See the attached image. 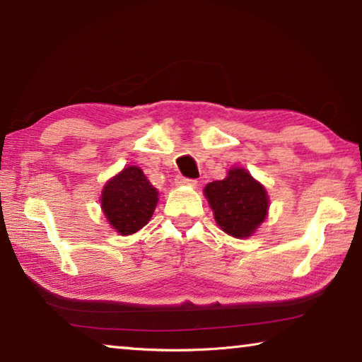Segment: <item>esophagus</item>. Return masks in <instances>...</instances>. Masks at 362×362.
Wrapping results in <instances>:
<instances>
[{
	"label": "esophagus",
	"mask_w": 362,
	"mask_h": 362,
	"mask_svg": "<svg viewBox=\"0 0 362 362\" xmlns=\"http://www.w3.org/2000/svg\"><path fill=\"white\" fill-rule=\"evenodd\" d=\"M175 183L179 187H194L196 185V180H189V179H185V177H177L175 179Z\"/></svg>",
	"instance_id": "34e87169"
}]
</instances>
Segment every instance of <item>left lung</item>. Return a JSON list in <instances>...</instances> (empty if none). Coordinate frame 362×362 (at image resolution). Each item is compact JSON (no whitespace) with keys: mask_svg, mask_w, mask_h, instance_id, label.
Masks as SVG:
<instances>
[{"mask_svg":"<svg viewBox=\"0 0 362 362\" xmlns=\"http://www.w3.org/2000/svg\"><path fill=\"white\" fill-rule=\"evenodd\" d=\"M204 196L220 230L238 240L252 236L268 216L267 189L244 168H231L223 180L207 183Z\"/></svg>","mask_w":362,"mask_h":362,"instance_id":"8db88e82","label":"left lung"}]
</instances>
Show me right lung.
<instances>
[{
	"label": "right lung",
	"instance_id": "add662e5",
	"mask_svg": "<svg viewBox=\"0 0 362 362\" xmlns=\"http://www.w3.org/2000/svg\"><path fill=\"white\" fill-rule=\"evenodd\" d=\"M158 194L142 169L126 166L103 185L100 207L110 226L121 236H129L150 222Z\"/></svg>",
	"mask_w": 362,
	"mask_h": 362
}]
</instances>
